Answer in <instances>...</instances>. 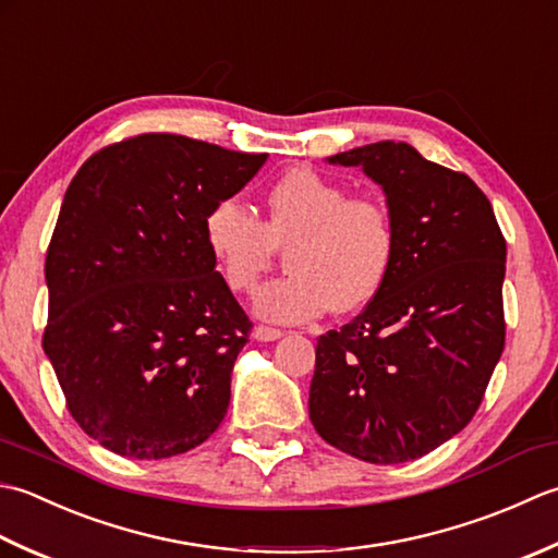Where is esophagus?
I'll use <instances>...</instances> for the list:
<instances>
[{
    "label": "esophagus",
    "instance_id": "1",
    "mask_svg": "<svg viewBox=\"0 0 558 558\" xmlns=\"http://www.w3.org/2000/svg\"><path fill=\"white\" fill-rule=\"evenodd\" d=\"M283 332L277 327H267V325H257L253 329V339H257V342H277V339L281 337Z\"/></svg>",
    "mask_w": 558,
    "mask_h": 558
}]
</instances>
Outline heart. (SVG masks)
Wrapping results in <instances>:
<instances>
[{
  "label": "heart",
  "mask_w": 558,
  "mask_h": 558,
  "mask_svg": "<svg viewBox=\"0 0 558 558\" xmlns=\"http://www.w3.org/2000/svg\"><path fill=\"white\" fill-rule=\"evenodd\" d=\"M204 241L226 287L253 293L287 250L289 275L257 293L255 311L271 323H305L351 313L380 293L397 253L390 211L313 168H291L265 192L263 221L238 199L214 202L204 216Z\"/></svg>",
  "instance_id": "1"
}]
</instances>
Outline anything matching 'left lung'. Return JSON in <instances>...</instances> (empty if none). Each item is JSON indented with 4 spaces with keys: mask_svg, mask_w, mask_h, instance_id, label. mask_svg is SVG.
<instances>
[{
    "mask_svg": "<svg viewBox=\"0 0 558 558\" xmlns=\"http://www.w3.org/2000/svg\"><path fill=\"white\" fill-rule=\"evenodd\" d=\"M327 161L383 187L397 253L363 313L317 339L311 422L359 460H416L472 422L504 354L506 238L472 178L404 142Z\"/></svg>",
    "mask_w": 558,
    "mask_h": 558,
    "instance_id": "1",
    "label": "left lung"
}]
</instances>
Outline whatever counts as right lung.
Returning a JSON list of instances; mask_svg holds the SVG:
<instances>
[{
    "label": "right lung",
    "mask_w": 558,
    "mask_h": 558,
    "mask_svg": "<svg viewBox=\"0 0 558 558\" xmlns=\"http://www.w3.org/2000/svg\"><path fill=\"white\" fill-rule=\"evenodd\" d=\"M265 161L151 132L100 149L66 187L43 349L74 422L122 458H173L223 422L253 323L216 271L204 216Z\"/></svg>",
    "instance_id": "right-lung-1"
}]
</instances>
